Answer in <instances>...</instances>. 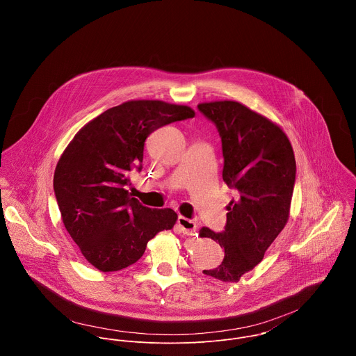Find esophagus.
I'll return each mask as SVG.
<instances>
[{
  "instance_id": "esophagus-1",
  "label": "esophagus",
  "mask_w": 356,
  "mask_h": 356,
  "mask_svg": "<svg viewBox=\"0 0 356 356\" xmlns=\"http://www.w3.org/2000/svg\"><path fill=\"white\" fill-rule=\"evenodd\" d=\"M177 224L179 227L181 232L185 234V235H193L196 232V222L193 220H189L184 216H179Z\"/></svg>"
}]
</instances>
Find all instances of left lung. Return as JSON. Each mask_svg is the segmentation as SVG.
<instances>
[{"label":"left lung","instance_id":"1","mask_svg":"<svg viewBox=\"0 0 356 356\" xmlns=\"http://www.w3.org/2000/svg\"><path fill=\"white\" fill-rule=\"evenodd\" d=\"M220 132L224 182L238 192L227 206L224 232L203 227L200 238L224 248V260L204 270L222 282H238L263 259L289 218L296 164L291 142L271 120L234 100L197 106Z\"/></svg>","mask_w":356,"mask_h":356}]
</instances>
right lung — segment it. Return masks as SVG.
<instances>
[{
  "mask_svg": "<svg viewBox=\"0 0 356 356\" xmlns=\"http://www.w3.org/2000/svg\"><path fill=\"white\" fill-rule=\"evenodd\" d=\"M193 117L188 106L125 102L81 128L61 154L54 192L63 222L97 270L118 271L136 263L152 238L175 225L174 210L150 209L132 197L129 175L142 170L152 132Z\"/></svg>",
  "mask_w": 356,
  "mask_h": 356,
  "instance_id": "right-lung-1",
  "label": "right lung"
}]
</instances>
